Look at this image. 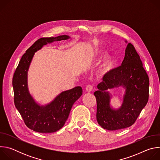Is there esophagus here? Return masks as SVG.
Listing matches in <instances>:
<instances>
[{
  "mask_svg": "<svg viewBox=\"0 0 160 160\" xmlns=\"http://www.w3.org/2000/svg\"><path fill=\"white\" fill-rule=\"evenodd\" d=\"M92 88H93V85H87V87L85 88L86 91L88 92H91V91L92 90Z\"/></svg>",
  "mask_w": 160,
  "mask_h": 160,
  "instance_id": "1",
  "label": "esophagus"
}]
</instances>
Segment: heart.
I'll return each instance as SVG.
<instances>
[{"instance_id":"b5f03b06","label":"heart","mask_w":160,"mask_h":160,"mask_svg":"<svg viewBox=\"0 0 160 160\" xmlns=\"http://www.w3.org/2000/svg\"><path fill=\"white\" fill-rule=\"evenodd\" d=\"M103 54V51L101 49H98L96 50L95 52L92 55L94 59L99 60L101 58ZM117 63V58L113 55H108L104 58L103 61L99 68V73L101 76L103 77L108 74L111 71V70L115 66Z\"/></svg>"}]
</instances>
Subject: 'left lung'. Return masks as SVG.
Wrapping results in <instances>:
<instances>
[{
  "mask_svg": "<svg viewBox=\"0 0 160 160\" xmlns=\"http://www.w3.org/2000/svg\"><path fill=\"white\" fill-rule=\"evenodd\" d=\"M149 80L140 56L133 45L128 43L122 65L111 70L98 85L94 93L97 101L96 118L99 125L108 130H117L132 125L149 99ZM122 85L126 94L122 107L113 110L109 106L107 90Z\"/></svg>",
  "mask_w": 160,
  "mask_h": 160,
  "instance_id": "8db88e82",
  "label": "left lung"
}]
</instances>
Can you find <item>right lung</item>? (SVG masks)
I'll return each mask as SVG.
<instances>
[{
  "label": "right lung",
  "instance_id": "right-lung-1",
  "mask_svg": "<svg viewBox=\"0 0 160 160\" xmlns=\"http://www.w3.org/2000/svg\"><path fill=\"white\" fill-rule=\"evenodd\" d=\"M67 35L40 38L22 55L12 78L14 105L25 125L33 131L52 133L61 129L67 120L74 102L82 95L81 87H76L61 93L49 104L40 106L28 90L27 71L35 52L43 45L54 41L66 40Z\"/></svg>",
  "mask_w": 160,
  "mask_h": 160
}]
</instances>
